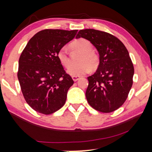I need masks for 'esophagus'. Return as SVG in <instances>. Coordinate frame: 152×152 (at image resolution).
Returning <instances> with one entry per match:
<instances>
[{"instance_id": "1", "label": "esophagus", "mask_w": 152, "mask_h": 152, "mask_svg": "<svg viewBox=\"0 0 152 152\" xmlns=\"http://www.w3.org/2000/svg\"><path fill=\"white\" fill-rule=\"evenodd\" d=\"M72 78L74 81H77L80 78V77L79 76H72Z\"/></svg>"}]
</instances>
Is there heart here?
<instances>
[{"mask_svg":"<svg viewBox=\"0 0 152 152\" xmlns=\"http://www.w3.org/2000/svg\"><path fill=\"white\" fill-rule=\"evenodd\" d=\"M72 50H78L82 53V55L78 59L79 64L72 66L68 69V74L73 76H81L87 74L90 69H95L99 64V57L98 54L93 51V46L90 41L84 38L76 40L70 44ZM57 57L64 67L68 68L70 66V59L68 56L65 48H61L57 53Z\"/></svg>","mask_w":152,"mask_h":152,"instance_id":"obj_1","label":"heart"}]
</instances>
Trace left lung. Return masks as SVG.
Wrapping results in <instances>:
<instances>
[{
    "label": "left lung",
    "instance_id": "1",
    "mask_svg": "<svg viewBox=\"0 0 152 152\" xmlns=\"http://www.w3.org/2000/svg\"><path fill=\"white\" fill-rule=\"evenodd\" d=\"M89 41L98 50V69L88 76L86 97L96 111H116L126 100L133 84L134 69L128 50L116 36L95 29L79 31L76 38Z\"/></svg>",
    "mask_w": 152,
    "mask_h": 152
}]
</instances>
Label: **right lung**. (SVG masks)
Instances as JSON below:
<instances>
[{"label": "right lung", "mask_w": 152, "mask_h": 152, "mask_svg": "<svg viewBox=\"0 0 152 152\" xmlns=\"http://www.w3.org/2000/svg\"><path fill=\"white\" fill-rule=\"evenodd\" d=\"M77 31H39L20 54L17 74L20 89L27 104L38 113L51 114L65 104L68 91L74 82L66 73L57 53Z\"/></svg>", "instance_id": "right-lung-1"}]
</instances>
